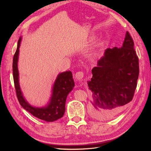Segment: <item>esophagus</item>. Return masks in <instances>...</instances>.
<instances>
[{
	"mask_svg": "<svg viewBox=\"0 0 151 151\" xmlns=\"http://www.w3.org/2000/svg\"><path fill=\"white\" fill-rule=\"evenodd\" d=\"M83 77H84V73L83 72L79 71V72H77L76 73L75 78L77 80H78L79 81H81L82 79H83Z\"/></svg>",
	"mask_w": 151,
	"mask_h": 151,
	"instance_id": "esophagus-1",
	"label": "esophagus"
}]
</instances>
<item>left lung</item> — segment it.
I'll use <instances>...</instances> for the list:
<instances>
[{
    "label": "left lung",
    "instance_id": "1",
    "mask_svg": "<svg viewBox=\"0 0 151 151\" xmlns=\"http://www.w3.org/2000/svg\"><path fill=\"white\" fill-rule=\"evenodd\" d=\"M88 82L92 92L89 110L93 118L111 119L133 99L139 74L134 43L127 31L121 48H108L92 69Z\"/></svg>",
    "mask_w": 151,
    "mask_h": 151
}]
</instances>
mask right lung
I'll list each match as a JSON object with an SVG mask.
<instances>
[{"mask_svg": "<svg viewBox=\"0 0 151 151\" xmlns=\"http://www.w3.org/2000/svg\"><path fill=\"white\" fill-rule=\"evenodd\" d=\"M21 42V37L18 40L17 50L14 55L12 62L13 79L18 101L22 108L39 119L48 122L57 120L64 115L67 95L75 86L72 72L66 71L58 75L53 86L52 97L47 106L43 108H36L31 106L22 96L19 84L17 62Z\"/></svg>", "mask_w": 151, "mask_h": 151, "instance_id": "1", "label": "right lung"}]
</instances>
